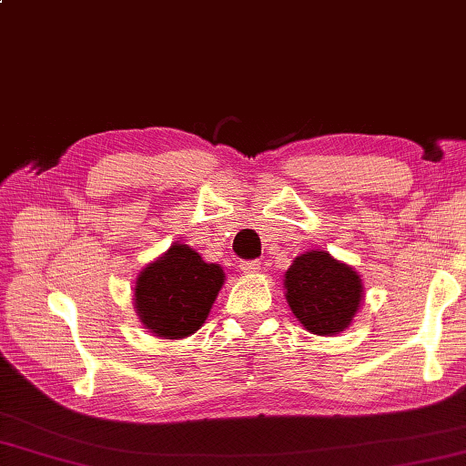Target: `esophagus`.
<instances>
[{"label": "esophagus", "instance_id": "obj_1", "mask_svg": "<svg viewBox=\"0 0 466 466\" xmlns=\"http://www.w3.org/2000/svg\"><path fill=\"white\" fill-rule=\"evenodd\" d=\"M259 259H248V262H242L240 264V269L242 272H246V274H256V272H259Z\"/></svg>", "mask_w": 466, "mask_h": 466}]
</instances>
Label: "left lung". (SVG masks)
Returning <instances> with one entry per match:
<instances>
[{
	"label": "left lung",
	"mask_w": 466,
	"mask_h": 466,
	"mask_svg": "<svg viewBox=\"0 0 466 466\" xmlns=\"http://www.w3.org/2000/svg\"><path fill=\"white\" fill-rule=\"evenodd\" d=\"M284 288L291 313L316 335L350 328L363 299L360 274L323 250L298 256L288 268Z\"/></svg>",
	"instance_id": "8db88e82"
}]
</instances>
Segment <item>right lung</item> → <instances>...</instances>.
Instances as JSON below:
<instances>
[{
	"mask_svg": "<svg viewBox=\"0 0 466 466\" xmlns=\"http://www.w3.org/2000/svg\"><path fill=\"white\" fill-rule=\"evenodd\" d=\"M224 278L218 264H207L187 244H172L137 278V316L157 338H187L207 321Z\"/></svg>",
	"mask_w": 466,
	"mask_h": 466,
	"instance_id": "obj_1",
	"label": "right lung"
}]
</instances>
